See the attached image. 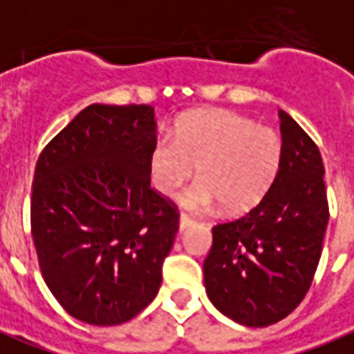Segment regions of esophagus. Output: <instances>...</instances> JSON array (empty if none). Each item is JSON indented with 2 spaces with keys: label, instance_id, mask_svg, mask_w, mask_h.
Instances as JSON below:
<instances>
[{
  "label": "esophagus",
  "instance_id": "obj_1",
  "mask_svg": "<svg viewBox=\"0 0 354 354\" xmlns=\"http://www.w3.org/2000/svg\"><path fill=\"white\" fill-rule=\"evenodd\" d=\"M195 223V219L191 216H187V214H180V230L187 229L189 225Z\"/></svg>",
  "mask_w": 354,
  "mask_h": 354
}]
</instances>
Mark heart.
<instances>
[{"instance_id":"1","label":"heart","mask_w":354,"mask_h":354,"mask_svg":"<svg viewBox=\"0 0 354 354\" xmlns=\"http://www.w3.org/2000/svg\"><path fill=\"white\" fill-rule=\"evenodd\" d=\"M283 161V140L274 127L255 124L230 111H201L184 116L174 137L151 144L148 172L153 187L174 197L195 174L198 180L184 195V204L208 210H248L263 201L276 182Z\"/></svg>"}]
</instances>
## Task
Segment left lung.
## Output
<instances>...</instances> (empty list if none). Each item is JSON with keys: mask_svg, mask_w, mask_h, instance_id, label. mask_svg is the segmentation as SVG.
Here are the masks:
<instances>
[{"mask_svg": "<svg viewBox=\"0 0 354 354\" xmlns=\"http://www.w3.org/2000/svg\"><path fill=\"white\" fill-rule=\"evenodd\" d=\"M283 161L263 201L212 229L204 287L217 310L245 326L281 321L310 290L328 225L317 144L279 111Z\"/></svg>", "mask_w": 354, "mask_h": 354, "instance_id": "8db88e82", "label": "left lung"}]
</instances>
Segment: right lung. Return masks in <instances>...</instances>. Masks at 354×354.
<instances>
[{
    "label": "right lung",
    "instance_id": "right-lung-1",
    "mask_svg": "<svg viewBox=\"0 0 354 354\" xmlns=\"http://www.w3.org/2000/svg\"><path fill=\"white\" fill-rule=\"evenodd\" d=\"M148 104H90L46 144L31 185L39 268L69 315L129 321L156 298L180 212L150 185Z\"/></svg>",
    "mask_w": 354,
    "mask_h": 354
}]
</instances>
